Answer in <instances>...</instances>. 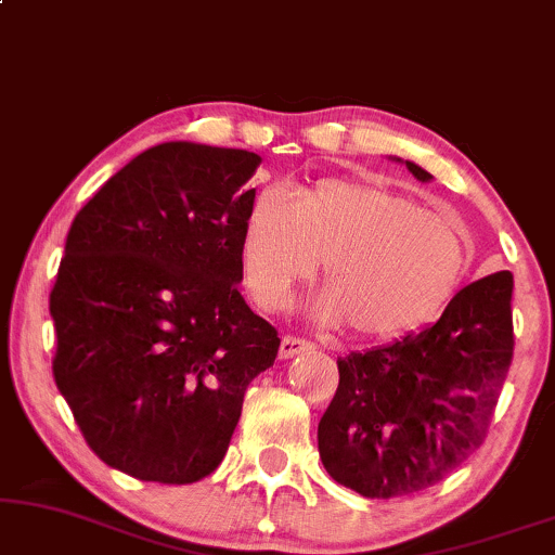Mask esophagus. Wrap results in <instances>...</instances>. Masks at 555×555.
<instances>
[{"mask_svg":"<svg viewBox=\"0 0 555 555\" xmlns=\"http://www.w3.org/2000/svg\"><path fill=\"white\" fill-rule=\"evenodd\" d=\"M312 347H314V345L307 343V339L294 337V335H286V337L282 339V347H279V358H284V360L297 358V354L309 352V350H312Z\"/></svg>","mask_w":555,"mask_h":555,"instance_id":"esophagus-1","label":"esophagus"}]
</instances>
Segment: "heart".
I'll use <instances>...</instances> for the list:
<instances>
[{
  "label": "heart",
  "mask_w": 555,
  "mask_h": 555,
  "mask_svg": "<svg viewBox=\"0 0 555 555\" xmlns=\"http://www.w3.org/2000/svg\"><path fill=\"white\" fill-rule=\"evenodd\" d=\"M320 258L330 284L322 320L388 337L439 312L467 254L452 223L386 184L322 180L299 201L276 184L258 190L241 235L250 297L263 309L284 307Z\"/></svg>",
  "instance_id": "obj_1"
}]
</instances>
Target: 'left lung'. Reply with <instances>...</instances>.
Listing matches in <instances>:
<instances>
[{
  "label": "left lung",
  "instance_id": "8db88e82",
  "mask_svg": "<svg viewBox=\"0 0 555 555\" xmlns=\"http://www.w3.org/2000/svg\"><path fill=\"white\" fill-rule=\"evenodd\" d=\"M509 301L513 273H490L418 335L337 360V393L317 428L335 482L363 498H403L439 485L485 444L513 363Z\"/></svg>",
  "mask_w": 555,
  "mask_h": 555
}]
</instances>
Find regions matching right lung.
<instances>
[{
  "label": "right lung",
  "mask_w": 555,
  "mask_h": 555,
  "mask_svg": "<svg viewBox=\"0 0 555 555\" xmlns=\"http://www.w3.org/2000/svg\"><path fill=\"white\" fill-rule=\"evenodd\" d=\"M261 157L152 146L73 220L50 292L55 386L86 444L124 475L192 485L223 462L279 332L241 297Z\"/></svg>",
  "instance_id": "1"
}]
</instances>
